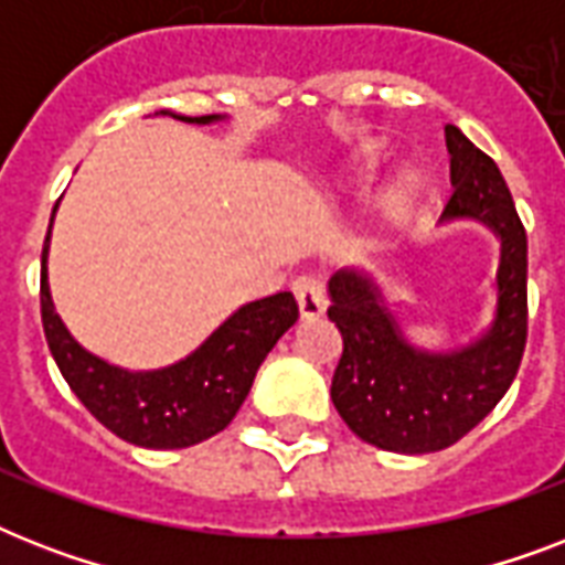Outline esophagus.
<instances>
[{
	"mask_svg": "<svg viewBox=\"0 0 565 565\" xmlns=\"http://www.w3.org/2000/svg\"><path fill=\"white\" fill-rule=\"evenodd\" d=\"M292 296L299 301V310L305 319H317L326 313V284L319 281L317 275H299L292 281Z\"/></svg>",
	"mask_w": 565,
	"mask_h": 565,
	"instance_id": "34e87169",
	"label": "esophagus"
}]
</instances>
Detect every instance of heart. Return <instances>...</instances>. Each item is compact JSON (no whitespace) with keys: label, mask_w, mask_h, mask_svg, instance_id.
I'll return each mask as SVG.
<instances>
[{"label":"heart","mask_w":565,"mask_h":565,"mask_svg":"<svg viewBox=\"0 0 565 565\" xmlns=\"http://www.w3.org/2000/svg\"><path fill=\"white\" fill-rule=\"evenodd\" d=\"M411 193H413V179L411 175H402V179L393 184V190L386 193V204H390V207H404L407 199H411Z\"/></svg>","instance_id":"heart-1"}]
</instances>
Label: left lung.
I'll list each match as a JSON object with an SVG mask.
<instances>
[{
	"instance_id": "1",
	"label": "left lung",
	"mask_w": 565,
	"mask_h": 565,
	"mask_svg": "<svg viewBox=\"0 0 565 565\" xmlns=\"http://www.w3.org/2000/svg\"><path fill=\"white\" fill-rule=\"evenodd\" d=\"M451 199L439 222L475 220L499 237L495 313L469 345L428 352L404 337L375 275L337 269L328 317L343 334L331 402L370 446L430 455L466 437L513 384L527 340V237L499 167L446 126Z\"/></svg>"
}]
</instances>
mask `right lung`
I'll return each mask as SVG.
<instances>
[{"label":"right lung","mask_w":565,"mask_h":565,"mask_svg":"<svg viewBox=\"0 0 565 565\" xmlns=\"http://www.w3.org/2000/svg\"><path fill=\"white\" fill-rule=\"evenodd\" d=\"M167 117L213 126L222 114ZM55 220V211H52ZM49 222L40 269V313L49 352L78 402L119 439L140 448H188L228 428L255 384L260 363L299 319L292 292H275L237 308L199 349L161 370H122L87 352L57 317L49 292Z\"/></svg>","instance_id":"right-lung-1"}]
</instances>
